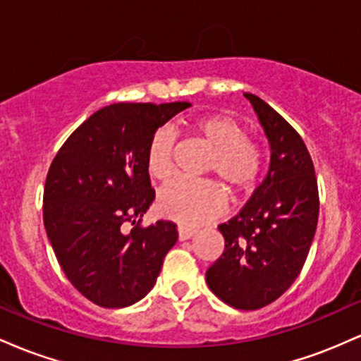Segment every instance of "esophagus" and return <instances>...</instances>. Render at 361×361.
Listing matches in <instances>:
<instances>
[{
    "mask_svg": "<svg viewBox=\"0 0 361 361\" xmlns=\"http://www.w3.org/2000/svg\"><path fill=\"white\" fill-rule=\"evenodd\" d=\"M195 234H197V231L192 229V227L178 226V238H180V241H186V239L193 238Z\"/></svg>",
    "mask_w": 361,
    "mask_h": 361,
    "instance_id": "esophagus-1",
    "label": "esophagus"
}]
</instances>
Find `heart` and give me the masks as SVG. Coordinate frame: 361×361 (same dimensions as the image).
<instances>
[{"label": "heart", "instance_id": "b5f03b06", "mask_svg": "<svg viewBox=\"0 0 361 361\" xmlns=\"http://www.w3.org/2000/svg\"><path fill=\"white\" fill-rule=\"evenodd\" d=\"M190 132L212 149L207 171H215L233 193L251 190L264 168V151L247 137L246 127L231 115H205L190 122ZM175 137L168 128H159L147 146L146 168L149 176L164 181L171 176ZM157 209L164 217L183 226H202L224 212V197L212 180L176 178L161 190Z\"/></svg>", "mask_w": 361, "mask_h": 361}]
</instances>
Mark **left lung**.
<instances>
[{"label":"left lung","instance_id":"8db88e82","mask_svg":"<svg viewBox=\"0 0 361 361\" xmlns=\"http://www.w3.org/2000/svg\"><path fill=\"white\" fill-rule=\"evenodd\" d=\"M270 144V168L250 202L219 226L226 247L207 270V285L231 307L256 310L295 281L319 217L317 178L297 130L256 94L244 93Z\"/></svg>","mask_w":361,"mask_h":361}]
</instances>
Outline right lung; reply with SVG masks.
<instances>
[{"instance_id":"obj_1","label":"right lung","mask_w":361,"mask_h":361,"mask_svg":"<svg viewBox=\"0 0 361 361\" xmlns=\"http://www.w3.org/2000/svg\"><path fill=\"white\" fill-rule=\"evenodd\" d=\"M188 106L114 103L100 109L69 135L49 168L47 238L74 288L100 307H127L146 297L178 241L176 224L142 227L140 221L156 197L146 168L149 140Z\"/></svg>"}]
</instances>
